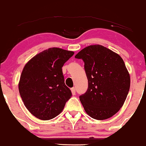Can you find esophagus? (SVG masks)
I'll list each match as a JSON object with an SVG mask.
<instances>
[{
    "label": "esophagus",
    "instance_id": "esophagus-1",
    "mask_svg": "<svg viewBox=\"0 0 146 146\" xmlns=\"http://www.w3.org/2000/svg\"><path fill=\"white\" fill-rule=\"evenodd\" d=\"M71 92H72V94L73 96H74L76 94V89L75 88H71Z\"/></svg>",
    "mask_w": 146,
    "mask_h": 146
}]
</instances>
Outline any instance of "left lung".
I'll return each instance as SVG.
<instances>
[{
  "instance_id": "1",
  "label": "left lung",
  "mask_w": 146,
  "mask_h": 146,
  "mask_svg": "<svg viewBox=\"0 0 146 146\" xmlns=\"http://www.w3.org/2000/svg\"><path fill=\"white\" fill-rule=\"evenodd\" d=\"M82 59L88 81L80 100L86 112L103 120L115 114L122 107L130 87V77L120 56L102 45H90L75 56Z\"/></svg>"
}]
</instances>
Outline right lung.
<instances>
[{
    "label": "right lung",
    "instance_id": "obj_1",
    "mask_svg": "<svg viewBox=\"0 0 146 146\" xmlns=\"http://www.w3.org/2000/svg\"><path fill=\"white\" fill-rule=\"evenodd\" d=\"M72 51L50 48L38 54L24 67L19 90L30 112L42 120L57 116L63 110L72 92L65 85L62 68Z\"/></svg>",
    "mask_w": 146,
    "mask_h": 146
}]
</instances>
